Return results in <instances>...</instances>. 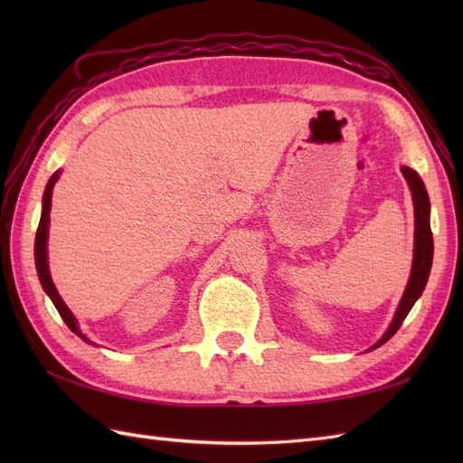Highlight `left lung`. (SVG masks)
<instances>
[{
  "mask_svg": "<svg viewBox=\"0 0 463 463\" xmlns=\"http://www.w3.org/2000/svg\"><path fill=\"white\" fill-rule=\"evenodd\" d=\"M402 175H404V179L408 181V186L411 191V201H414V219H416L414 262H411V274H410L408 287L404 290V297H402L400 307L396 310V317L392 320L386 334H383V336L373 344L372 348L382 346L383 342H388L398 332L402 322L406 320L408 312L411 310V307H414V302L420 298V294L426 288L430 269H431V259H434V237H431V229H430L428 191L418 176V173L411 171L410 166H402Z\"/></svg>",
  "mask_w": 463,
  "mask_h": 463,
  "instance_id": "obj_1",
  "label": "left lung"
}]
</instances>
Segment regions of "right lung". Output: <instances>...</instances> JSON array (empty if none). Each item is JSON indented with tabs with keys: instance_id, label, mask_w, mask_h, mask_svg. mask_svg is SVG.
<instances>
[{
	"instance_id": "1",
	"label": "right lung",
	"mask_w": 463,
	"mask_h": 463,
	"mask_svg": "<svg viewBox=\"0 0 463 463\" xmlns=\"http://www.w3.org/2000/svg\"><path fill=\"white\" fill-rule=\"evenodd\" d=\"M59 179V171L53 173L52 179H49L47 186H45V193H43V206H42V219H39V226H37V234H35V267H37V277H39V282H42L43 290L47 292V297L52 298V302L55 304L57 312L61 314V318L65 320V324L69 326V330L75 332L77 336H80L81 340L93 344L90 338L85 336V334L81 332L80 324H77L75 317L71 314V310H69L65 307L63 298L59 297V292L55 288V284L52 280V274H49V264H47V231H49V211H52V193H53V186H55V181Z\"/></svg>"
}]
</instances>
